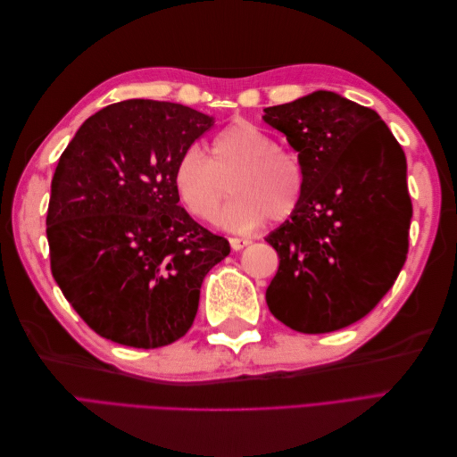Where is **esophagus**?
I'll list each match as a JSON object with an SVG mask.
<instances>
[{
	"mask_svg": "<svg viewBox=\"0 0 457 457\" xmlns=\"http://www.w3.org/2000/svg\"><path fill=\"white\" fill-rule=\"evenodd\" d=\"M228 242H230V247H232L234 252H240V250H244L245 245H250V244H252V240H250V238H230Z\"/></svg>",
	"mask_w": 457,
	"mask_h": 457,
	"instance_id": "1",
	"label": "esophagus"
}]
</instances>
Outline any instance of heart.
<instances>
[{
  "label": "heart",
  "mask_w": 457,
  "mask_h": 457,
  "mask_svg": "<svg viewBox=\"0 0 457 457\" xmlns=\"http://www.w3.org/2000/svg\"><path fill=\"white\" fill-rule=\"evenodd\" d=\"M227 183L234 196L217 215V223L245 230L267 217H292L305 198L307 171L297 154L280 148L257 123L240 118L213 137L210 158L192 145L179 156L173 171L179 200L200 220L215 217Z\"/></svg>",
  "instance_id": "obj_1"
}]
</instances>
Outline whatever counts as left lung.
I'll return each instance as SVG.
<instances>
[{"label":"left lung","instance_id":"left-lung-1","mask_svg":"<svg viewBox=\"0 0 457 457\" xmlns=\"http://www.w3.org/2000/svg\"><path fill=\"white\" fill-rule=\"evenodd\" d=\"M307 171L299 210L267 242L280 257L270 312L301 334L361 320L393 287L408 253L406 156L376 110L334 91L265 108L262 116Z\"/></svg>","mask_w":457,"mask_h":457}]
</instances>
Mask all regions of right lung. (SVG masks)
Wrapping results in <instances>:
<instances>
[{
	"label": "right lung",
	"mask_w": 457,
	"mask_h": 457,
	"mask_svg": "<svg viewBox=\"0 0 457 457\" xmlns=\"http://www.w3.org/2000/svg\"><path fill=\"white\" fill-rule=\"evenodd\" d=\"M213 118L177 103L131 99L87 118L51 181V272L86 324L120 345L183 337L200 287L230 253L179 205V156Z\"/></svg>",
	"instance_id": "obj_1"
}]
</instances>
